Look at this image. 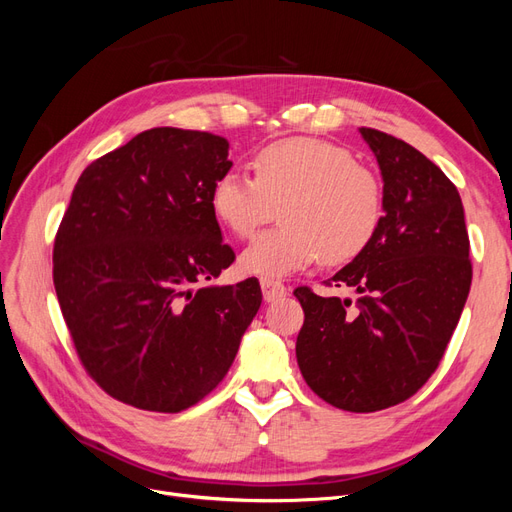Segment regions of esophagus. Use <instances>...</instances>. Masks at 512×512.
I'll return each mask as SVG.
<instances>
[{
	"label": "esophagus",
	"mask_w": 512,
	"mask_h": 512,
	"mask_svg": "<svg viewBox=\"0 0 512 512\" xmlns=\"http://www.w3.org/2000/svg\"><path fill=\"white\" fill-rule=\"evenodd\" d=\"M260 286H262V294H265V301H277V299H282V297H286V292H288V288L282 284V282H277V280H260Z\"/></svg>",
	"instance_id": "1"
}]
</instances>
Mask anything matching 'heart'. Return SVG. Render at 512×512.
Segmentation results:
<instances>
[{"label":"heart","mask_w":512,"mask_h":512,"mask_svg":"<svg viewBox=\"0 0 512 512\" xmlns=\"http://www.w3.org/2000/svg\"><path fill=\"white\" fill-rule=\"evenodd\" d=\"M254 177L226 173L211 188V209L235 237L247 239L280 207V226L260 232L241 267L284 277L322 258L342 265L363 254L384 218V188L342 145L312 136L282 138L256 151Z\"/></svg>","instance_id":"heart-1"}]
</instances>
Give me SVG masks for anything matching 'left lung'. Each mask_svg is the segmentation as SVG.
I'll return each instance as SVG.
<instances>
[{
  "mask_svg": "<svg viewBox=\"0 0 512 512\" xmlns=\"http://www.w3.org/2000/svg\"><path fill=\"white\" fill-rule=\"evenodd\" d=\"M384 179V218L363 254L333 275L359 299L299 286V369L320 399L376 412L410 399L438 369L472 284V260L455 183L421 151L361 128Z\"/></svg>",
  "mask_w": 512,
  "mask_h": 512,
  "instance_id": "8db88e82",
  "label": "left lung"
}]
</instances>
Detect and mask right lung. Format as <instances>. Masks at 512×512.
Here are the masks:
<instances>
[{
  "label": "right lung",
  "instance_id": "right-lung-1",
  "mask_svg": "<svg viewBox=\"0 0 512 512\" xmlns=\"http://www.w3.org/2000/svg\"><path fill=\"white\" fill-rule=\"evenodd\" d=\"M228 141L153 128L91 162L53 245V284L89 378L123 404L181 412L235 361L262 303L256 277L205 286L235 262L211 209Z\"/></svg>",
  "mask_w": 512,
  "mask_h": 512
}]
</instances>
